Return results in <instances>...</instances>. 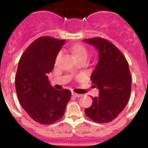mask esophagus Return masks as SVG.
<instances>
[{"label":"esophagus","instance_id":"34e87169","mask_svg":"<svg viewBox=\"0 0 148 148\" xmlns=\"http://www.w3.org/2000/svg\"><path fill=\"white\" fill-rule=\"evenodd\" d=\"M72 95L75 97H80L82 96V95H81V94H77V93L73 92V93H72Z\"/></svg>","mask_w":148,"mask_h":148}]
</instances>
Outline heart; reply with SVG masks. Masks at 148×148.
Instances as JSON below:
<instances>
[{
    "instance_id": "heart-1",
    "label": "heart",
    "mask_w": 148,
    "mask_h": 148,
    "mask_svg": "<svg viewBox=\"0 0 148 148\" xmlns=\"http://www.w3.org/2000/svg\"><path fill=\"white\" fill-rule=\"evenodd\" d=\"M72 53L74 56V57L79 58V57H84L87 58L88 56V51L85 47L81 45H74L71 49ZM61 54V51L58 53V56Z\"/></svg>"
}]
</instances>
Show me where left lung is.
<instances>
[{
  "label": "left lung",
  "mask_w": 148,
  "mask_h": 148,
  "mask_svg": "<svg viewBox=\"0 0 148 148\" xmlns=\"http://www.w3.org/2000/svg\"><path fill=\"white\" fill-rule=\"evenodd\" d=\"M84 42L94 46L99 53L98 62L90 76L99 95L92 97V104L85 108V113L96 123H109L123 111L130 99L132 76L128 62L108 40L94 37Z\"/></svg>",
  "instance_id": "obj_1"
}]
</instances>
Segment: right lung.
<instances>
[{"mask_svg":"<svg viewBox=\"0 0 148 148\" xmlns=\"http://www.w3.org/2000/svg\"><path fill=\"white\" fill-rule=\"evenodd\" d=\"M65 40L41 37L32 42L18 62L15 87L20 104L37 123L49 125L63 116L72 93L56 90L48 81Z\"/></svg>","mask_w":148,"mask_h":148,"instance_id":"obj_1","label":"right lung"}]
</instances>
